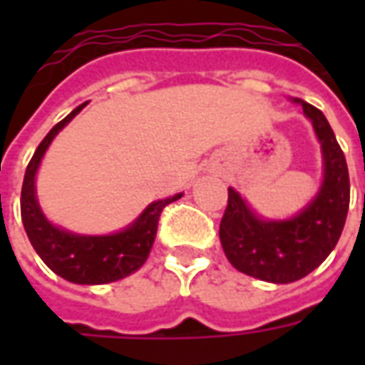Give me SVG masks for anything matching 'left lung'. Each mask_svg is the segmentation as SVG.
<instances>
[{
    "instance_id": "left-lung-1",
    "label": "left lung",
    "mask_w": 365,
    "mask_h": 365,
    "mask_svg": "<svg viewBox=\"0 0 365 365\" xmlns=\"http://www.w3.org/2000/svg\"><path fill=\"white\" fill-rule=\"evenodd\" d=\"M313 123L321 143L324 180L317 197L287 221H264L229 187V205L219 227L222 250L229 262L262 282H297L319 268L336 246L350 205V178L344 152L329 120L317 107L293 99Z\"/></svg>"
}]
</instances>
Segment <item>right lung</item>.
Masks as SVG:
<instances>
[{
    "label": "right lung",
    "mask_w": 365,
    "mask_h": 365,
    "mask_svg": "<svg viewBox=\"0 0 365 365\" xmlns=\"http://www.w3.org/2000/svg\"><path fill=\"white\" fill-rule=\"evenodd\" d=\"M83 107L86 103L76 107L58 125H54L33 154L21 190V219L33 248L54 274L80 285H99V283L123 279L143 266L154 245L160 215L164 207L182 197V193L150 203L130 227L115 235H105V237L74 235L48 222L35 195L36 170L46 148L51 146L52 138Z\"/></svg>",
    "instance_id": "right-lung-1"
}]
</instances>
